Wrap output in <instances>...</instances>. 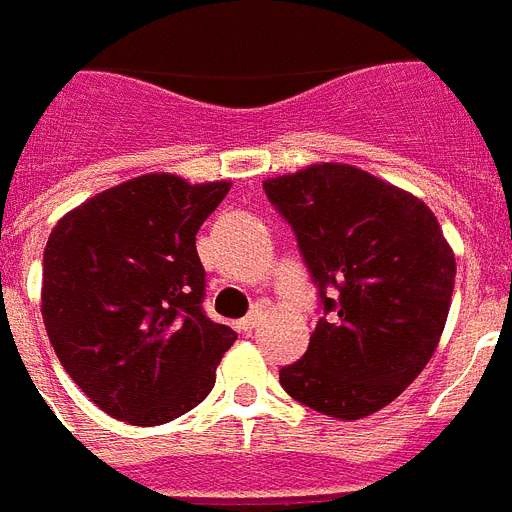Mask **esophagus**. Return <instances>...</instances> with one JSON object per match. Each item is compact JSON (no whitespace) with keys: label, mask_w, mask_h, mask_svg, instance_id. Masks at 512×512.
I'll list each match as a JSON object with an SVG mask.
<instances>
[{"label":"esophagus","mask_w":512,"mask_h":512,"mask_svg":"<svg viewBox=\"0 0 512 512\" xmlns=\"http://www.w3.org/2000/svg\"><path fill=\"white\" fill-rule=\"evenodd\" d=\"M257 323H260V315L249 313L247 318H242V321L236 323V328H239L242 334H252V331H255V328H257Z\"/></svg>","instance_id":"34e87169"}]
</instances>
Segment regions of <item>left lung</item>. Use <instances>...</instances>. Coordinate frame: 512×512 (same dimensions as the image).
<instances>
[{
	"label": "left lung",
	"instance_id": "left-lung-1",
	"mask_svg": "<svg viewBox=\"0 0 512 512\" xmlns=\"http://www.w3.org/2000/svg\"><path fill=\"white\" fill-rule=\"evenodd\" d=\"M292 226L321 318L278 381L318 413L357 421L400 397L434 355L455 289V255L413 194L326 162L268 178Z\"/></svg>",
	"mask_w": 512,
	"mask_h": 512
}]
</instances>
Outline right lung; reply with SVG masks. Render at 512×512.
Returning <instances> with one entry per match:
<instances>
[{"mask_svg":"<svg viewBox=\"0 0 512 512\" xmlns=\"http://www.w3.org/2000/svg\"><path fill=\"white\" fill-rule=\"evenodd\" d=\"M231 184L149 173L54 226L41 315L62 368L107 415L160 426L215 384L236 334L205 315L197 231Z\"/></svg>","mask_w":512,"mask_h":512,"instance_id":"obj_1","label":"right lung"}]
</instances>
